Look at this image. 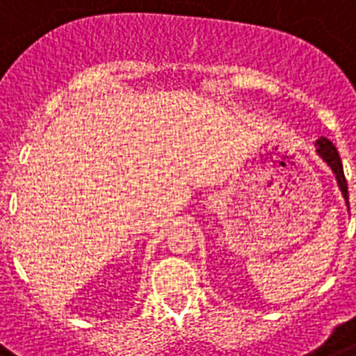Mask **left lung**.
I'll list each match as a JSON object with an SVG mask.
<instances>
[{
  "instance_id": "1",
  "label": "left lung",
  "mask_w": 356,
  "mask_h": 356,
  "mask_svg": "<svg viewBox=\"0 0 356 356\" xmlns=\"http://www.w3.org/2000/svg\"><path fill=\"white\" fill-rule=\"evenodd\" d=\"M316 153H318V157L322 159L323 163L327 164L331 172L334 173V177H337V184L340 188V192H342L343 199H346V204L349 207V195H348V181H346V175H343V168H342V161H340V155H338L337 148H334V144L325 137H320L316 140Z\"/></svg>"
}]
</instances>
